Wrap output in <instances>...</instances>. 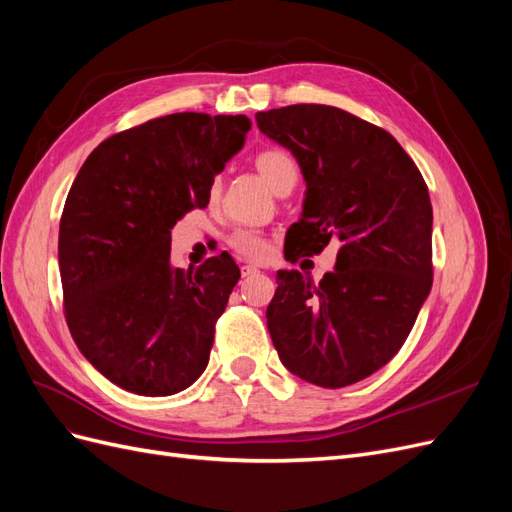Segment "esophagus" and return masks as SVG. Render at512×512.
Returning <instances> with one entry per match:
<instances>
[{
    "instance_id": "obj_1",
    "label": "esophagus",
    "mask_w": 512,
    "mask_h": 512,
    "mask_svg": "<svg viewBox=\"0 0 512 512\" xmlns=\"http://www.w3.org/2000/svg\"><path fill=\"white\" fill-rule=\"evenodd\" d=\"M258 273H260V269L254 267V265H243L241 267V275L243 277H252V275H258Z\"/></svg>"
}]
</instances>
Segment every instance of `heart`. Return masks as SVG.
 Listing matches in <instances>:
<instances>
[{
  "label": "heart",
  "instance_id": "heart-1",
  "mask_svg": "<svg viewBox=\"0 0 512 512\" xmlns=\"http://www.w3.org/2000/svg\"><path fill=\"white\" fill-rule=\"evenodd\" d=\"M254 166L258 170V175L262 177V181H265L271 188V192L277 196L292 192L294 185H297L299 166L284 149L260 151L254 160ZM218 190H220V181H213L211 196L218 194ZM230 245L235 247L241 256H247V258H260L267 252L265 237L258 235L254 230H237L235 235L230 237Z\"/></svg>",
  "mask_w": 512,
  "mask_h": 512
}]
</instances>
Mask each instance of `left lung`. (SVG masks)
<instances>
[{
    "label": "left lung",
    "mask_w": 512,
    "mask_h": 512,
    "mask_svg": "<svg viewBox=\"0 0 512 512\" xmlns=\"http://www.w3.org/2000/svg\"><path fill=\"white\" fill-rule=\"evenodd\" d=\"M258 130L299 162L305 200L286 232L290 262L339 241L316 286L277 271L267 327L294 376L342 389L404 346L431 290V200L416 164L382 128L324 104L256 113Z\"/></svg>",
    "instance_id": "8db88e82"
}]
</instances>
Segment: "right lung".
I'll return each mask as SVG.
<instances>
[{
	"label": "right lung",
	"mask_w": 512,
	"mask_h": 512,
	"mask_svg": "<svg viewBox=\"0 0 512 512\" xmlns=\"http://www.w3.org/2000/svg\"><path fill=\"white\" fill-rule=\"evenodd\" d=\"M245 115L175 113L106 138L81 166L59 222V273L74 344L130 393L175 395L209 363L239 267L170 265V228L207 207L243 149Z\"/></svg>",
	"instance_id": "add662e5"
}]
</instances>
